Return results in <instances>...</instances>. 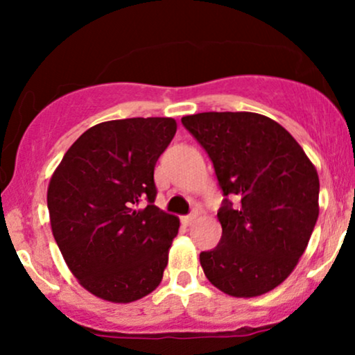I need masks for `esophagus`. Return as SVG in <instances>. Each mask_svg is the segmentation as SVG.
<instances>
[{"mask_svg": "<svg viewBox=\"0 0 355 355\" xmlns=\"http://www.w3.org/2000/svg\"><path fill=\"white\" fill-rule=\"evenodd\" d=\"M197 211H193V214H190V215H185V217H182V222L185 223V225H191V223L195 222V218H197Z\"/></svg>", "mask_w": 355, "mask_h": 355, "instance_id": "esophagus-1", "label": "esophagus"}]
</instances>
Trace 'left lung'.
<instances>
[{"mask_svg": "<svg viewBox=\"0 0 355 355\" xmlns=\"http://www.w3.org/2000/svg\"><path fill=\"white\" fill-rule=\"evenodd\" d=\"M182 123L209 153L225 197L222 239L200 254L203 272L232 297L266 294L292 274L315 227V166L284 126L259 113L207 112Z\"/></svg>", "mask_w": 355, "mask_h": 355, "instance_id": "obj_1", "label": "left lung"}]
</instances>
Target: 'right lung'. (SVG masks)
I'll use <instances>...</instances> for the list:
<instances>
[{"mask_svg": "<svg viewBox=\"0 0 355 355\" xmlns=\"http://www.w3.org/2000/svg\"><path fill=\"white\" fill-rule=\"evenodd\" d=\"M173 118L103 121L64 153L48 187L53 237L78 282L128 304L158 287L180 220L153 205V170Z\"/></svg>", "mask_w": 355, "mask_h": 355, "instance_id": "right-lung-1", "label": "right lung"}]
</instances>
